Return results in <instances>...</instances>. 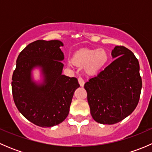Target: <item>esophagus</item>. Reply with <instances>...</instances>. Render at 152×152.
<instances>
[{
  "mask_svg": "<svg viewBox=\"0 0 152 152\" xmlns=\"http://www.w3.org/2000/svg\"><path fill=\"white\" fill-rule=\"evenodd\" d=\"M78 81H79V85H80L81 87H83L84 85H85V81H84V79H82V77H80V76H79V77L78 78Z\"/></svg>",
  "mask_w": 152,
  "mask_h": 152,
  "instance_id": "34e87169",
  "label": "esophagus"
}]
</instances>
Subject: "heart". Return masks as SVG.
<instances>
[{
  "mask_svg": "<svg viewBox=\"0 0 152 152\" xmlns=\"http://www.w3.org/2000/svg\"><path fill=\"white\" fill-rule=\"evenodd\" d=\"M108 60V53L104 49H82L76 52L72 61H69V65L73 64L79 67H85L88 74H95L102 68Z\"/></svg>",
  "mask_w": 152,
  "mask_h": 152,
  "instance_id": "b5f03b06",
  "label": "heart"
}]
</instances>
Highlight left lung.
I'll list each match as a JSON object with an SVG mask.
<instances>
[{
    "instance_id": "1",
    "label": "left lung",
    "mask_w": 152,
    "mask_h": 152,
    "mask_svg": "<svg viewBox=\"0 0 152 152\" xmlns=\"http://www.w3.org/2000/svg\"><path fill=\"white\" fill-rule=\"evenodd\" d=\"M112 56L115 60L85 84L92 117L102 124H116L129 115L141 93L140 65L134 53L117 45Z\"/></svg>"
}]
</instances>
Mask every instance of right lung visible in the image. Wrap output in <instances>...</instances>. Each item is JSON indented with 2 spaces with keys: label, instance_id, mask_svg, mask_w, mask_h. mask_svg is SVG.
Segmentation results:
<instances>
[{
  "label": "right lung",
  "instance_id": "1",
  "mask_svg": "<svg viewBox=\"0 0 152 152\" xmlns=\"http://www.w3.org/2000/svg\"><path fill=\"white\" fill-rule=\"evenodd\" d=\"M59 40H39L28 44L20 53L12 75L14 102L29 121L41 127L62 123L68 115L75 90L79 87L75 77L62 74L64 54ZM41 68L44 82H34L32 70Z\"/></svg>",
  "mask_w": 152,
  "mask_h": 152
}]
</instances>
